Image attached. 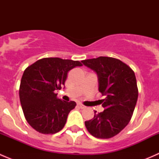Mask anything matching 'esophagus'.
I'll return each instance as SVG.
<instances>
[{"instance_id": "1", "label": "esophagus", "mask_w": 159, "mask_h": 159, "mask_svg": "<svg viewBox=\"0 0 159 159\" xmlns=\"http://www.w3.org/2000/svg\"><path fill=\"white\" fill-rule=\"evenodd\" d=\"M78 106L80 108H81V109H84V108H86V107L84 106V105H81V104H80V103H79V104H78Z\"/></svg>"}]
</instances>
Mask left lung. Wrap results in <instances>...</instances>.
Here are the masks:
<instances>
[{"mask_svg": "<svg viewBox=\"0 0 159 159\" xmlns=\"http://www.w3.org/2000/svg\"><path fill=\"white\" fill-rule=\"evenodd\" d=\"M98 76V90L105 99L100 104L105 110L96 113L84 122L91 135L98 139H111L129 123L139 95L134 70L119 59L110 57L81 61Z\"/></svg>", "mask_w": 159, "mask_h": 159, "instance_id": "8db88e82", "label": "left lung"}]
</instances>
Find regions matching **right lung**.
<instances>
[{"label":"right lung","mask_w":159,"mask_h":159,"mask_svg":"<svg viewBox=\"0 0 159 159\" xmlns=\"http://www.w3.org/2000/svg\"><path fill=\"white\" fill-rule=\"evenodd\" d=\"M78 61L59 57H44L28 66L20 80L19 96L28 124L38 132L55 134L64 128L69 112L76 103L65 102L55 91L65 85L68 72Z\"/></svg>","instance_id":"1"}]
</instances>
